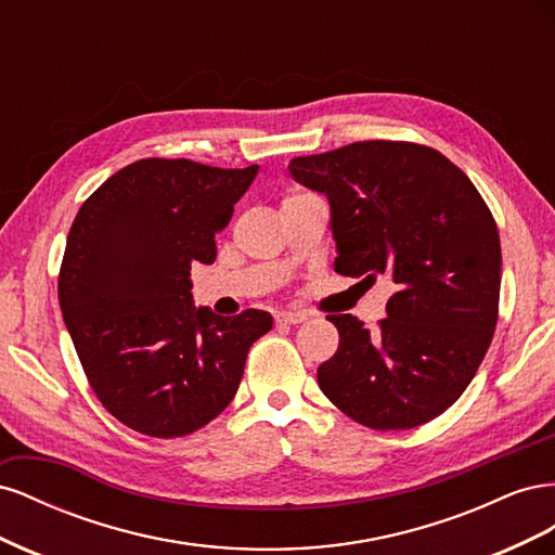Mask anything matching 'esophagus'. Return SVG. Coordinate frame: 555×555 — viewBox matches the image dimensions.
I'll return each instance as SVG.
<instances>
[{
    "label": "esophagus",
    "mask_w": 555,
    "mask_h": 555,
    "mask_svg": "<svg viewBox=\"0 0 555 555\" xmlns=\"http://www.w3.org/2000/svg\"><path fill=\"white\" fill-rule=\"evenodd\" d=\"M275 319L280 324H304L308 314L306 312H298V310H282L275 314Z\"/></svg>",
    "instance_id": "1"
}]
</instances>
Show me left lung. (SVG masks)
<instances>
[{"label":"left lung","mask_w":555,"mask_h":555,"mask_svg":"<svg viewBox=\"0 0 555 555\" xmlns=\"http://www.w3.org/2000/svg\"><path fill=\"white\" fill-rule=\"evenodd\" d=\"M289 173L328 198L335 273L389 275L398 287L377 331L326 317L340 345L317 367L319 389L367 428L430 422L461 398L493 340L502 255L489 206L459 166L416 143H351L296 157Z\"/></svg>","instance_id":"left-lung-1"}]
</instances>
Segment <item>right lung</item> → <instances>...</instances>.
<instances>
[{
	"label": "right lung",
	"mask_w": 555,
	"mask_h": 555,
	"mask_svg": "<svg viewBox=\"0 0 555 555\" xmlns=\"http://www.w3.org/2000/svg\"><path fill=\"white\" fill-rule=\"evenodd\" d=\"M259 166L217 169L141 159L111 176L72 224L60 308L102 405L153 438L206 426L238 391L263 310L220 317L194 306L190 271L212 263L215 236Z\"/></svg>",
	"instance_id": "obj_1"
}]
</instances>
